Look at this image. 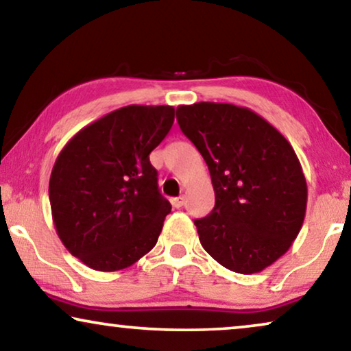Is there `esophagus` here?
<instances>
[{"label":"esophagus","mask_w":351,"mask_h":351,"mask_svg":"<svg viewBox=\"0 0 351 351\" xmlns=\"http://www.w3.org/2000/svg\"><path fill=\"white\" fill-rule=\"evenodd\" d=\"M184 203H185V196H177V198H172L171 199V204L174 206L176 209L182 208V206H184Z\"/></svg>","instance_id":"34e87169"}]
</instances>
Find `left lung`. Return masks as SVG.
Wrapping results in <instances>:
<instances>
[{"mask_svg": "<svg viewBox=\"0 0 351 351\" xmlns=\"http://www.w3.org/2000/svg\"><path fill=\"white\" fill-rule=\"evenodd\" d=\"M182 132L208 165L215 206L195 220L201 246L228 270L252 275L289 251L306 210V180L287 138L251 108L177 107Z\"/></svg>", "mask_w": 351, "mask_h": 351, "instance_id": "obj_1", "label": "left lung"}]
</instances>
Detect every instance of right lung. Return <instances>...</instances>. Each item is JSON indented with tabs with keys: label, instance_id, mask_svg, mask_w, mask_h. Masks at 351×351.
I'll use <instances>...</instances> for the list:
<instances>
[{
	"label": "right lung",
	"instance_id": "1",
	"mask_svg": "<svg viewBox=\"0 0 351 351\" xmlns=\"http://www.w3.org/2000/svg\"><path fill=\"white\" fill-rule=\"evenodd\" d=\"M174 113L171 105L118 108L76 132L57 156L52 222L66 251L93 270H123L156 244L171 204L148 155Z\"/></svg>",
	"mask_w": 351,
	"mask_h": 351
}]
</instances>
